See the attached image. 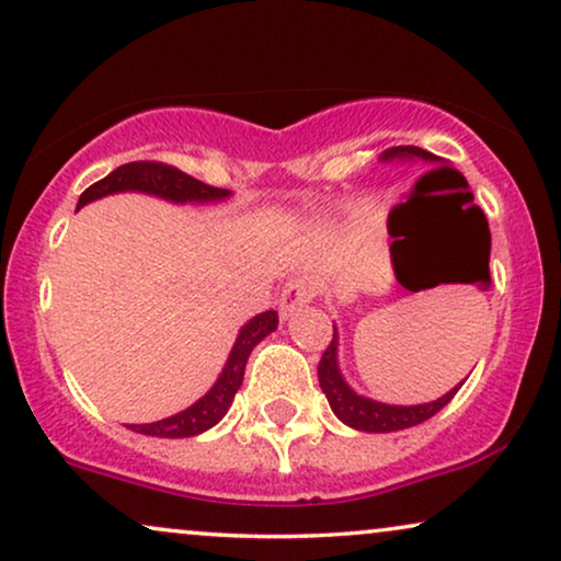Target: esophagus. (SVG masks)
Listing matches in <instances>:
<instances>
[{"instance_id":"1","label":"esophagus","mask_w":561,"mask_h":561,"mask_svg":"<svg viewBox=\"0 0 561 561\" xmlns=\"http://www.w3.org/2000/svg\"><path fill=\"white\" fill-rule=\"evenodd\" d=\"M311 286L307 280H288L286 286L280 290V298H278V309L283 317H290L298 307H304V304L311 301Z\"/></svg>"}]
</instances>
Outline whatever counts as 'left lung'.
I'll list each match as a JSON object with an SVG mask.
<instances>
[{
  "label": "left lung",
  "instance_id": "1",
  "mask_svg": "<svg viewBox=\"0 0 561 561\" xmlns=\"http://www.w3.org/2000/svg\"><path fill=\"white\" fill-rule=\"evenodd\" d=\"M404 159V157H420L425 159V162H440V157L431 154V151L420 149V147H391L387 151V159ZM448 170V167H438V170L433 172H443ZM463 183V180H461ZM461 201H474V195L471 193H461ZM463 216H474V224L479 229V247H477V260H479V275H482L484 286H490V227H486V218L482 214V208L479 206H469L463 210ZM319 387H322L327 402H330L332 412L337 414L340 420H343L345 425L355 427V431H363V433H394V431H407V427H414L420 423H425V420H431L435 412H440L443 407H446L450 399L456 397V391L461 389V383L454 387L448 391V394H443L440 399H435V402H427V404H414V407H394V404H381V402H374V399H366L360 394H355V391L347 387L343 374H340L337 368V332L332 334L330 345L324 347L322 353V360H319Z\"/></svg>",
  "mask_w": 561,
  "mask_h": 561
}]
</instances>
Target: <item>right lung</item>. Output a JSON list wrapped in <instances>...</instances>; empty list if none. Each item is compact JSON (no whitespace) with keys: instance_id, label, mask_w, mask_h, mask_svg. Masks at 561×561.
I'll list each match as a JSON object with an SVG mask.
<instances>
[{"instance_id":"right-lung-1","label":"right lung","mask_w":561,"mask_h":561,"mask_svg":"<svg viewBox=\"0 0 561 561\" xmlns=\"http://www.w3.org/2000/svg\"><path fill=\"white\" fill-rule=\"evenodd\" d=\"M121 191L151 193L174 203H187V201L206 203V201H221L229 195V191L201 183V180L191 178V174H185L183 170H178V167L172 164L128 162V164H121L118 170H113L107 178L98 180V183L87 187V191L79 195L77 208H82L84 203H90L94 198H103V195L121 193ZM275 327H278V314H275V311H263V314L250 319V322L242 327V332H239L221 376H218L214 389H210L206 397L198 399L193 407H187L185 412L157 420V423L130 425V431L141 435H157V438H191V435H198L203 431H208V427H214L218 420L227 414L237 389L242 387L244 366H247V358H250L252 347L257 345L260 340H265Z\"/></svg>"}]
</instances>
